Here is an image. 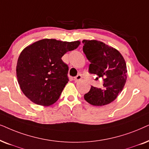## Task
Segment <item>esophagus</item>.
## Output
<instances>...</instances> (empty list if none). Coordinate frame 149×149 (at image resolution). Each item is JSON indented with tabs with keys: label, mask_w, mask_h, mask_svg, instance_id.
Listing matches in <instances>:
<instances>
[{
	"label": "esophagus",
	"mask_w": 149,
	"mask_h": 149,
	"mask_svg": "<svg viewBox=\"0 0 149 149\" xmlns=\"http://www.w3.org/2000/svg\"><path fill=\"white\" fill-rule=\"evenodd\" d=\"M81 79H82V76H81L80 74H78V76H76V77L74 78V80L76 82H78L79 81L81 80Z\"/></svg>",
	"instance_id": "esophagus-1"
}]
</instances>
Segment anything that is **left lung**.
I'll list each match as a JSON object with an SVG mask.
<instances>
[{"instance_id": "obj_1", "label": "left lung", "mask_w": 149, "mask_h": 149, "mask_svg": "<svg viewBox=\"0 0 149 149\" xmlns=\"http://www.w3.org/2000/svg\"><path fill=\"white\" fill-rule=\"evenodd\" d=\"M82 43L83 52L91 63L89 72L104 78V88L91 86L84 98L93 106H106L116 100L125 84V61L117 49L102 41L84 39Z\"/></svg>"}]
</instances>
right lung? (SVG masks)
Instances as JSON below:
<instances>
[{
	"instance_id": "right-lung-1",
	"label": "right lung",
	"mask_w": 149,
	"mask_h": 149,
	"mask_svg": "<svg viewBox=\"0 0 149 149\" xmlns=\"http://www.w3.org/2000/svg\"><path fill=\"white\" fill-rule=\"evenodd\" d=\"M80 44V41L43 39L22 51L16 76L21 91L29 100L43 106H51L58 100L69 81L68 66L61 58Z\"/></svg>"
}]
</instances>
